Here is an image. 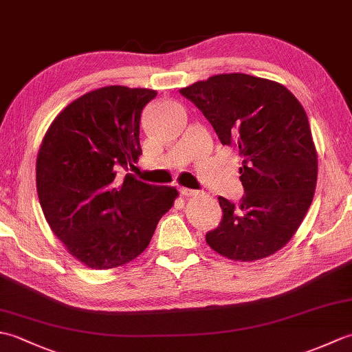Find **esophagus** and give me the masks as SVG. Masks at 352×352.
<instances>
[{
	"mask_svg": "<svg viewBox=\"0 0 352 352\" xmlns=\"http://www.w3.org/2000/svg\"><path fill=\"white\" fill-rule=\"evenodd\" d=\"M180 193L183 197H195L198 192L193 190V189H188V188H180Z\"/></svg>",
	"mask_w": 352,
	"mask_h": 352,
	"instance_id": "34e87169",
	"label": "esophagus"
}]
</instances>
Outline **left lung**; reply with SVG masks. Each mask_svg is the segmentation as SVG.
I'll list each match as a JSON object with an SVG mask.
<instances>
[{"label": "left lung", "instance_id": "left-lung-1", "mask_svg": "<svg viewBox=\"0 0 352 352\" xmlns=\"http://www.w3.org/2000/svg\"><path fill=\"white\" fill-rule=\"evenodd\" d=\"M203 111L222 145L242 159L245 195L219 197L222 221L206 241L221 256L252 261L281 250L313 201L318 154L305 110L283 85L248 74H219L180 89Z\"/></svg>", "mask_w": 352, "mask_h": 352}]
</instances>
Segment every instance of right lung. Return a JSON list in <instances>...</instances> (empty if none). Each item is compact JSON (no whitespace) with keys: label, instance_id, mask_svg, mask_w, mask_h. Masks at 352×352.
Segmentation results:
<instances>
[{"label":"right lung","instance_id":"1","mask_svg":"<svg viewBox=\"0 0 352 352\" xmlns=\"http://www.w3.org/2000/svg\"><path fill=\"white\" fill-rule=\"evenodd\" d=\"M151 89L107 86L66 106L45 134L36 188L45 219L71 256L111 269L140 256L178 192L122 169L142 155L140 113Z\"/></svg>","mask_w":352,"mask_h":352}]
</instances>
